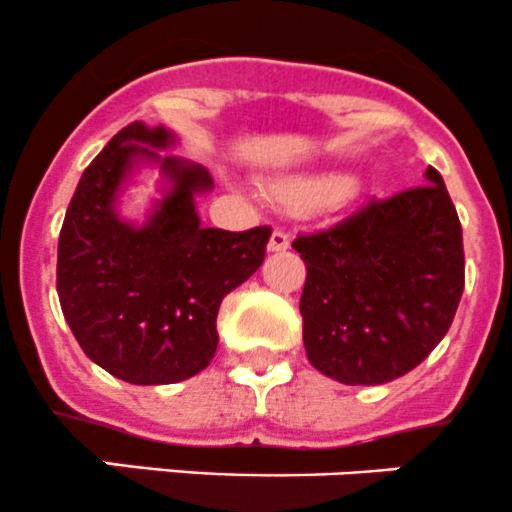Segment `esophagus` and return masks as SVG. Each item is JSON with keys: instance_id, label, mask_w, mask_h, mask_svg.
Masks as SVG:
<instances>
[{"instance_id": "34e87169", "label": "esophagus", "mask_w": 512, "mask_h": 512, "mask_svg": "<svg viewBox=\"0 0 512 512\" xmlns=\"http://www.w3.org/2000/svg\"><path fill=\"white\" fill-rule=\"evenodd\" d=\"M267 247H270V252H285L289 247V232L282 230V227H277V230L272 232L270 245Z\"/></svg>"}]
</instances>
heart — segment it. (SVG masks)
<instances>
[{
  "label": "heart",
  "instance_id": "heart-1",
  "mask_svg": "<svg viewBox=\"0 0 512 512\" xmlns=\"http://www.w3.org/2000/svg\"><path fill=\"white\" fill-rule=\"evenodd\" d=\"M342 190V180L337 178H322V180H292L280 188V193L287 200L302 205H324L332 203Z\"/></svg>",
  "mask_w": 512,
  "mask_h": 512
}]
</instances>
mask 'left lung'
<instances>
[{
	"label": "left lung",
	"instance_id": "left-lung-1",
	"mask_svg": "<svg viewBox=\"0 0 512 512\" xmlns=\"http://www.w3.org/2000/svg\"><path fill=\"white\" fill-rule=\"evenodd\" d=\"M314 369L349 386L394 381L446 337L466 285L463 232L441 173L292 242Z\"/></svg>",
	"mask_w": 512,
	"mask_h": 512
}]
</instances>
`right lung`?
<instances>
[{"instance_id":"right-lung-1","label":"right lung","mask_w":512,"mask_h":512,"mask_svg":"<svg viewBox=\"0 0 512 512\" xmlns=\"http://www.w3.org/2000/svg\"><path fill=\"white\" fill-rule=\"evenodd\" d=\"M165 128L128 123L91 160L59 235L56 292L84 354L128 384H175L210 364L218 309L265 260L272 227H200L193 195L213 185L200 165L160 158ZM136 157L161 160L174 190L143 228L121 224L112 198Z\"/></svg>"}]
</instances>
